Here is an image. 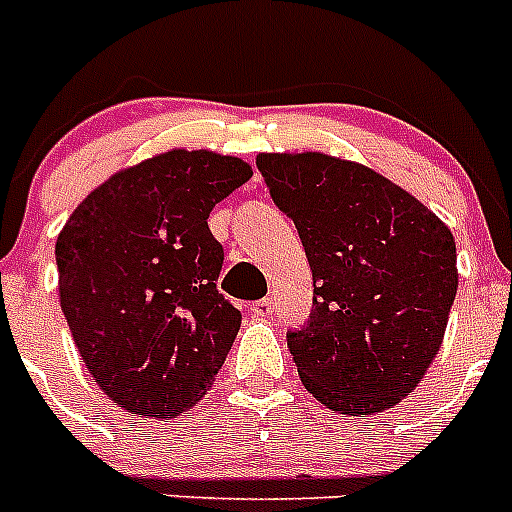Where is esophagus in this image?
I'll use <instances>...</instances> for the list:
<instances>
[{
	"label": "esophagus",
	"mask_w": 512,
	"mask_h": 512,
	"mask_svg": "<svg viewBox=\"0 0 512 512\" xmlns=\"http://www.w3.org/2000/svg\"><path fill=\"white\" fill-rule=\"evenodd\" d=\"M271 310H274V300H271V297H264V300H259L251 307L253 318H269Z\"/></svg>",
	"instance_id": "1"
}]
</instances>
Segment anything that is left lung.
Here are the masks:
<instances>
[{
  "instance_id": "8db88e82",
  "label": "left lung",
  "mask_w": 512,
  "mask_h": 512,
  "mask_svg": "<svg viewBox=\"0 0 512 512\" xmlns=\"http://www.w3.org/2000/svg\"><path fill=\"white\" fill-rule=\"evenodd\" d=\"M312 269V315L287 333L305 390L341 415L408 397L436 359L459 271L449 225L364 164L320 151L259 153Z\"/></svg>"
}]
</instances>
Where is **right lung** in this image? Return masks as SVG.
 I'll use <instances>...</instances> for the list:
<instances>
[{"instance_id":"obj_1","label":"right lung","mask_w":512,"mask_h":512,"mask_svg":"<svg viewBox=\"0 0 512 512\" xmlns=\"http://www.w3.org/2000/svg\"><path fill=\"white\" fill-rule=\"evenodd\" d=\"M251 176L243 158L169 148L104 179L58 233L61 310L125 413L174 418L225 364L241 312L217 292L223 246L207 217Z\"/></svg>"}]
</instances>
